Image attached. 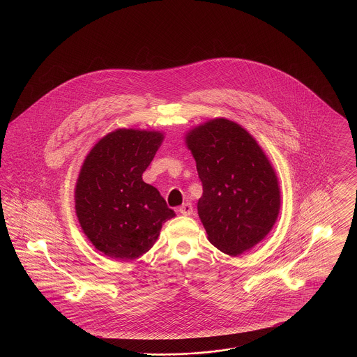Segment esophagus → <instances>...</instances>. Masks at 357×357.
<instances>
[{"mask_svg":"<svg viewBox=\"0 0 357 357\" xmlns=\"http://www.w3.org/2000/svg\"><path fill=\"white\" fill-rule=\"evenodd\" d=\"M178 211H179L182 215H191V214H192V206H191V204H182Z\"/></svg>","mask_w":357,"mask_h":357,"instance_id":"34e87169","label":"esophagus"}]
</instances>
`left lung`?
Segmentation results:
<instances>
[{
    "label": "left lung",
    "instance_id": "8db88e82",
    "mask_svg": "<svg viewBox=\"0 0 357 357\" xmlns=\"http://www.w3.org/2000/svg\"><path fill=\"white\" fill-rule=\"evenodd\" d=\"M204 195L198 214L208 241L241 255L268 236L280 213V187L266 155L239 124L214 119L186 136Z\"/></svg>",
    "mask_w": 357,
    "mask_h": 357
}]
</instances>
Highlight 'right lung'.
<instances>
[{
  "label": "right lung",
  "instance_id": "add662e5",
  "mask_svg": "<svg viewBox=\"0 0 357 357\" xmlns=\"http://www.w3.org/2000/svg\"><path fill=\"white\" fill-rule=\"evenodd\" d=\"M162 140L155 131L118 130L100 139L82 166L75 191L77 218L92 245L114 259L149 252L162 223L175 215L142 179Z\"/></svg>",
  "mask_w": 357,
  "mask_h": 357
}]
</instances>
